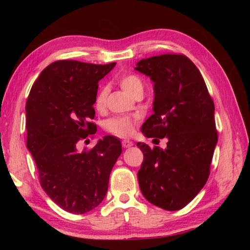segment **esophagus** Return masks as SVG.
Returning a JSON list of instances; mask_svg holds the SVG:
<instances>
[{
  "label": "esophagus",
  "instance_id": "esophagus-1",
  "mask_svg": "<svg viewBox=\"0 0 250 250\" xmlns=\"http://www.w3.org/2000/svg\"><path fill=\"white\" fill-rule=\"evenodd\" d=\"M121 143H122V146H124L125 149H128V147H131L133 146V142L130 140H124Z\"/></svg>",
  "mask_w": 250,
  "mask_h": 250
}]
</instances>
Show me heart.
Returning <instances> with one entry per match:
<instances>
[{
  "instance_id": "b5f03b06",
  "label": "heart",
  "mask_w": 250,
  "mask_h": 250,
  "mask_svg": "<svg viewBox=\"0 0 250 250\" xmlns=\"http://www.w3.org/2000/svg\"><path fill=\"white\" fill-rule=\"evenodd\" d=\"M122 89L125 90L129 95L134 96L138 92L143 91V83L138 76L132 74L122 75L118 79ZM105 98H107V88L101 87L95 98V108L101 111L104 108ZM135 125V120L128 117H115L105 121L104 126L108 132L117 135V137H129L132 134Z\"/></svg>"
}]
</instances>
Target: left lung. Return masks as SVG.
I'll list each match as a JSON object with an SVG mask.
<instances>
[{
	"label": "left lung",
	"mask_w": 250,
	"mask_h": 250,
	"mask_svg": "<svg viewBox=\"0 0 250 250\" xmlns=\"http://www.w3.org/2000/svg\"><path fill=\"white\" fill-rule=\"evenodd\" d=\"M134 69L154 83V113L142 125V133L167 139L166 149L137 143L143 153L139 185L153 205L181 209L204 188L209 176L217 143L213 99L200 70L185 55L141 59Z\"/></svg>",
	"instance_id": "1"
}]
</instances>
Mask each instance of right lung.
Returning a JSON list of instances; mask_svg holds the SVG:
<instances>
[{"mask_svg": "<svg viewBox=\"0 0 250 250\" xmlns=\"http://www.w3.org/2000/svg\"><path fill=\"white\" fill-rule=\"evenodd\" d=\"M115 66L54 62L42 71L28 95L27 149L42 188L69 213L84 214L103 202L122 152L120 140L112 135H104L90 150H77L79 141L96 133L91 120L98 83Z\"/></svg>", "mask_w": 250, "mask_h": 250, "instance_id": "add662e5", "label": "right lung"}]
</instances>
